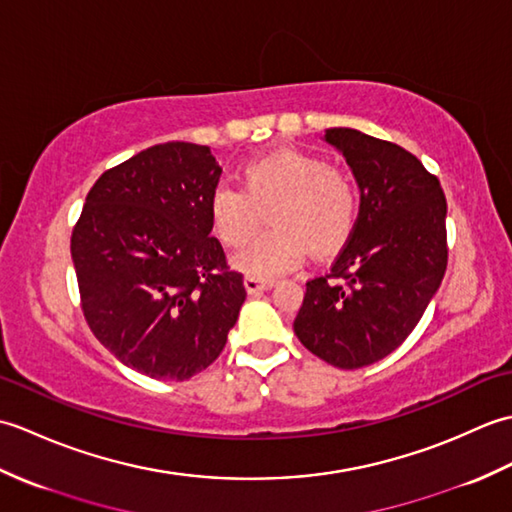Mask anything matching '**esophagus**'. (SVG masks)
<instances>
[{
  "label": "esophagus",
  "mask_w": 512,
  "mask_h": 512,
  "mask_svg": "<svg viewBox=\"0 0 512 512\" xmlns=\"http://www.w3.org/2000/svg\"><path fill=\"white\" fill-rule=\"evenodd\" d=\"M244 286L246 290L250 292V295H257V292H264V290H270L275 286L273 279H259V277H246L244 279Z\"/></svg>",
  "instance_id": "1"
}]
</instances>
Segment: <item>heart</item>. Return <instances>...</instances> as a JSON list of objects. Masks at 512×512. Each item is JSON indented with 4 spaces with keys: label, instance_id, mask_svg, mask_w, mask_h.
<instances>
[{
    "label": "heart",
    "instance_id": "1",
    "mask_svg": "<svg viewBox=\"0 0 512 512\" xmlns=\"http://www.w3.org/2000/svg\"><path fill=\"white\" fill-rule=\"evenodd\" d=\"M242 189L220 184L209 198V222L226 246H239L255 231L259 209H268L270 231L257 235L233 257L235 268L270 279L295 268L306 248L323 255L352 233L358 191L352 176L328 167L310 151L281 147L239 169Z\"/></svg>",
    "mask_w": 512,
    "mask_h": 512
}]
</instances>
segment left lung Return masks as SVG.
Here are the masks:
<instances>
[{"mask_svg":"<svg viewBox=\"0 0 512 512\" xmlns=\"http://www.w3.org/2000/svg\"><path fill=\"white\" fill-rule=\"evenodd\" d=\"M350 165L361 209L330 275L306 284L297 339L339 369L372 365L407 339L447 270V200L422 162L358 129H325Z\"/></svg>","mask_w":512,"mask_h":512,"instance_id":"1","label":"left lung"}]
</instances>
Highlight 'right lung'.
I'll return each instance as SVG.
<instances>
[{
	"label": "right lung",
	"mask_w": 512,
	"mask_h": 512,
	"mask_svg": "<svg viewBox=\"0 0 512 512\" xmlns=\"http://www.w3.org/2000/svg\"><path fill=\"white\" fill-rule=\"evenodd\" d=\"M222 169L211 149L162 143L94 182L72 233L85 321L123 365L158 380L209 367L246 299L211 237Z\"/></svg>",
	"instance_id": "right-lung-1"
}]
</instances>
